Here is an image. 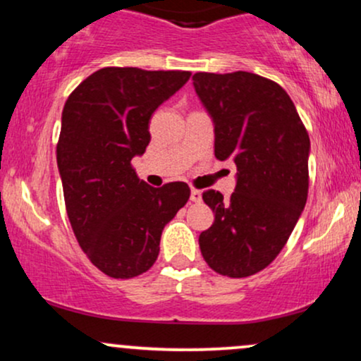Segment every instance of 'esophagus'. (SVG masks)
Returning a JSON list of instances; mask_svg holds the SVG:
<instances>
[{
    "label": "esophagus",
    "mask_w": 361,
    "mask_h": 361,
    "mask_svg": "<svg viewBox=\"0 0 361 361\" xmlns=\"http://www.w3.org/2000/svg\"><path fill=\"white\" fill-rule=\"evenodd\" d=\"M190 200L195 202V204H198V202L202 200V192H200V190L193 188L192 193H190Z\"/></svg>",
    "instance_id": "esophagus-1"
}]
</instances>
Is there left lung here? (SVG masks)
I'll return each instance as SVG.
<instances>
[{
  "label": "left lung",
  "instance_id": "obj_1",
  "mask_svg": "<svg viewBox=\"0 0 361 361\" xmlns=\"http://www.w3.org/2000/svg\"><path fill=\"white\" fill-rule=\"evenodd\" d=\"M197 94L215 123V157L233 159L231 198L207 190L215 221L198 238L214 271L244 279L268 267L287 244L309 193L307 128L279 82L255 73H197Z\"/></svg>",
  "mask_w": 361,
  "mask_h": 361
}]
</instances>
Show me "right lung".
<instances>
[{"label":"right lung","mask_w":361,"mask_h":361,"mask_svg":"<svg viewBox=\"0 0 361 361\" xmlns=\"http://www.w3.org/2000/svg\"><path fill=\"white\" fill-rule=\"evenodd\" d=\"M190 76L102 68L62 110L57 166L66 212L81 250L111 279H134L156 263L164 226L190 198L183 181L152 188L130 163L151 140V115Z\"/></svg>","instance_id":"right-lung-1"}]
</instances>
